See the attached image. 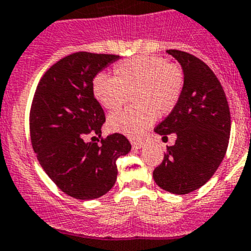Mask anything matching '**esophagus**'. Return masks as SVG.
I'll return each instance as SVG.
<instances>
[{"instance_id":"obj_1","label":"esophagus","mask_w":251,"mask_h":251,"mask_svg":"<svg viewBox=\"0 0 251 251\" xmlns=\"http://www.w3.org/2000/svg\"><path fill=\"white\" fill-rule=\"evenodd\" d=\"M144 145V141H131V146H133V149H135V150H138V149H141Z\"/></svg>"}]
</instances>
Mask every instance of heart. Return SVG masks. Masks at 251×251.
<instances>
[{"label": "heart", "instance_id": "b5f03b06", "mask_svg": "<svg viewBox=\"0 0 251 251\" xmlns=\"http://www.w3.org/2000/svg\"><path fill=\"white\" fill-rule=\"evenodd\" d=\"M184 89V72L175 62L158 56H138L115 67V76L98 74L93 94L103 108L118 110L133 96L136 106L108 117V128L138 138L157 117L175 110Z\"/></svg>", "mask_w": 251, "mask_h": 251}]
</instances>
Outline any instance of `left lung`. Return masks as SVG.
Wrapping results in <instances>:
<instances>
[{
	"label": "left lung",
	"instance_id": "left-lung-1",
	"mask_svg": "<svg viewBox=\"0 0 251 251\" xmlns=\"http://www.w3.org/2000/svg\"><path fill=\"white\" fill-rule=\"evenodd\" d=\"M182 66L184 89L175 110L155 128L160 135L175 133L163 161L153 170L156 184L173 194H188L210 179L222 162L230 134V112L220 80L198 57L167 50Z\"/></svg>",
	"mask_w": 251,
	"mask_h": 251
}]
</instances>
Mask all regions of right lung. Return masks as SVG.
<instances>
[{"label": "right lung", "mask_w": 251, "mask_h": 251, "mask_svg": "<svg viewBox=\"0 0 251 251\" xmlns=\"http://www.w3.org/2000/svg\"><path fill=\"white\" fill-rule=\"evenodd\" d=\"M118 58L90 52L63 57L47 69L34 94L29 125L36 157L52 182L75 199L105 195L117 179L116 161L131 149L120 133L101 138L100 144L85 141L90 134L101 136L106 121L93 80Z\"/></svg>", "instance_id": "obj_1"}]
</instances>
